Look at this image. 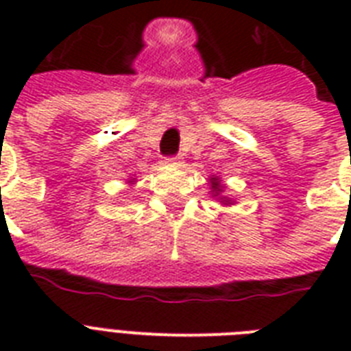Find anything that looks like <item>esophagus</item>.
<instances>
[{"label": "esophagus", "instance_id": "esophagus-1", "mask_svg": "<svg viewBox=\"0 0 351 351\" xmlns=\"http://www.w3.org/2000/svg\"><path fill=\"white\" fill-rule=\"evenodd\" d=\"M165 162H167L169 165H180L182 156L180 154H176V156H167V158H165Z\"/></svg>", "mask_w": 351, "mask_h": 351}]
</instances>
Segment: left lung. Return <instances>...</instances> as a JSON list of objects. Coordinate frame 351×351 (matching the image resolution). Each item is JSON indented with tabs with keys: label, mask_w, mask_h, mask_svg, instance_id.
<instances>
[{
	"label": "left lung",
	"mask_w": 351,
	"mask_h": 351,
	"mask_svg": "<svg viewBox=\"0 0 351 351\" xmlns=\"http://www.w3.org/2000/svg\"><path fill=\"white\" fill-rule=\"evenodd\" d=\"M209 182H211V191H213V197H219L220 193H222V189H224V186H222V182H220V178H217V176H213V178H209ZM220 200H224V204H231L230 198H220Z\"/></svg>",
	"instance_id": "left-lung-1"
}]
</instances>
